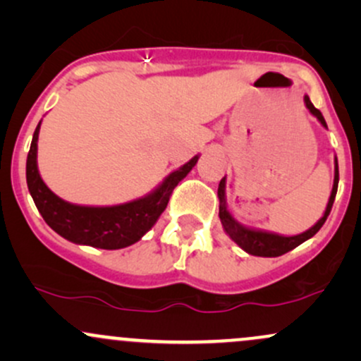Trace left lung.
Here are the masks:
<instances>
[{"instance_id": "8db88e82", "label": "left lung", "mask_w": 361, "mask_h": 361, "mask_svg": "<svg viewBox=\"0 0 361 361\" xmlns=\"http://www.w3.org/2000/svg\"><path fill=\"white\" fill-rule=\"evenodd\" d=\"M305 105H307L310 114L316 115L319 122H321L324 127H327L326 120H324V117H322V114L316 109V106L312 105V102L309 100V97H305ZM338 181H339V171H338V161H336V171H334L333 192H331L329 202H327L326 212L321 217V221L316 224V226L310 227L309 231H305V233H302L299 235H290V238H285V235L261 233V231H251V229H246V227L239 226V224L235 222L233 217H231V214L227 212L226 197H224V185H226V183H224V178L221 180V183H219V190H217L219 200H221V205H219V217H221V222H222L224 229H226V233L229 234L231 238H233L234 241L238 243L244 251H247L250 255H255V256L275 258V256L285 255V252L292 251L293 247H297L299 244L307 241L309 238H312V235L316 234L322 226H324L327 215H329L331 209H333L334 198H336Z\"/></svg>"}]
</instances>
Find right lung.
<instances>
[{
  "label": "right lung",
  "instance_id": "1",
  "mask_svg": "<svg viewBox=\"0 0 361 361\" xmlns=\"http://www.w3.org/2000/svg\"><path fill=\"white\" fill-rule=\"evenodd\" d=\"M39 128L40 123L35 128L27 156V185L37 209L44 221L62 238L71 243L88 244L102 250H120L137 243L164 212L175 186L192 171L198 161V156H195L178 171L171 173L154 193L130 204L115 207L73 205L54 195L39 175L37 169Z\"/></svg>",
  "mask_w": 361,
  "mask_h": 361
}]
</instances>
